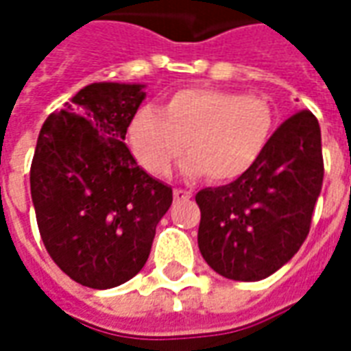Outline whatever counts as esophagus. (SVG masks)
<instances>
[{
  "label": "esophagus",
  "mask_w": 351,
  "mask_h": 351,
  "mask_svg": "<svg viewBox=\"0 0 351 351\" xmlns=\"http://www.w3.org/2000/svg\"><path fill=\"white\" fill-rule=\"evenodd\" d=\"M175 199L176 201H188L191 199V193L186 190H175Z\"/></svg>",
  "instance_id": "34e87169"
}]
</instances>
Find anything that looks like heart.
<instances>
[{
  "mask_svg": "<svg viewBox=\"0 0 351 351\" xmlns=\"http://www.w3.org/2000/svg\"><path fill=\"white\" fill-rule=\"evenodd\" d=\"M269 103L254 95L186 88L173 93L163 110L138 108L128 128L131 150L154 175H167L182 156L188 176L206 175L213 182H231L248 173L272 135Z\"/></svg>",
  "mask_w": 351,
  "mask_h": 351,
  "instance_id": "1",
  "label": "heart"
}]
</instances>
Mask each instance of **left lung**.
I'll return each instance as SVG.
<instances>
[{"instance_id":"left-lung-1","label":"left lung","mask_w":351,"mask_h":351,"mask_svg":"<svg viewBox=\"0 0 351 351\" xmlns=\"http://www.w3.org/2000/svg\"><path fill=\"white\" fill-rule=\"evenodd\" d=\"M322 182L319 123L310 110H301L272 133L248 173L195 195L201 256L229 280L271 276L308 235Z\"/></svg>"}]
</instances>
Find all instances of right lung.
<instances>
[{
    "instance_id": "1",
    "label": "right lung",
    "mask_w": 351,
    "mask_h": 351,
    "mask_svg": "<svg viewBox=\"0 0 351 351\" xmlns=\"http://www.w3.org/2000/svg\"><path fill=\"white\" fill-rule=\"evenodd\" d=\"M145 84L93 82L43 123L29 186L45 248L82 286L131 280L150 256L171 186L138 167L125 133Z\"/></svg>"
}]
</instances>
